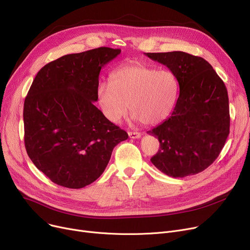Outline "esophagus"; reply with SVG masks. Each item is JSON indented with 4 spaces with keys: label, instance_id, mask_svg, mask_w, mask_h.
<instances>
[{
    "label": "esophagus",
    "instance_id": "obj_1",
    "mask_svg": "<svg viewBox=\"0 0 250 250\" xmlns=\"http://www.w3.org/2000/svg\"><path fill=\"white\" fill-rule=\"evenodd\" d=\"M128 136L132 139H139V138H141L142 135L139 132H128Z\"/></svg>",
    "mask_w": 250,
    "mask_h": 250
}]
</instances>
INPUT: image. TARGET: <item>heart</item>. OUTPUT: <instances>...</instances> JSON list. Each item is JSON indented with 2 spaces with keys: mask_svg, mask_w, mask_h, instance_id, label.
Instances as JSON below:
<instances>
[{
  "mask_svg": "<svg viewBox=\"0 0 250 250\" xmlns=\"http://www.w3.org/2000/svg\"><path fill=\"white\" fill-rule=\"evenodd\" d=\"M178 93L175 76L168 70H156L130 62L110 75V83L101 82L97 98L105 117L118 123L126 115L128 105L133 117L144 125H156L172 110Z\"/></svg>",
  "mask_w": 250,
  "mask_h": 250,
  "instance_id": "obj_1",
  "label": "heart"
}]
</instances>
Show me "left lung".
<instances>
[{
    "mask_svg": "<svg viewBox=\"0 0 250 250\" xmlns=\"http://www.w3.org/2000/svg\"><path fill=\"white\" fill-rule=\"evenodd\" d=\"M145 55L166 65L179 85L171 115L148 132L160 143L151 162L171 177L198 174L218 158L230 133L226 86L201 57L183 51Z\"/></svg>",
    "mask_w": 250,
    "mask_h": 250,
    "instance_id": "left-lung-1",
    "label": "left lung"
}]
</instances>
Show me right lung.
I'll return each mask as SVG.
<instances>
[{
	"label": "right lung",
	"instance_id": "obj_1",
	"mask_svg": "<svg viewBox=\"0 0 250 250\" xmlns=\"http://www.w3.org/2000/svg\"><path fill=\"white\" fill-rule=\"evenodd\" d=\"M121 54L98 47L63 56L35 76L24 101V144L52 182L82 188L106 168L113 148L128 138L95 106L99 73Z\"/></svg>",
	"mask_w": 250,
	"mask_h": 250
}]
</instances>
